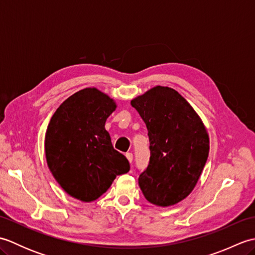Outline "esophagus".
<instances>
[{
  "instance_id": "esophagus-1",
  "label": "esophagus",
  "mask_w": 255,
  "mask_h": 255,
  "mask_svg": "<svg viewBox=\"0 0 255 255\" xmlns=\"http://www.w3.org/2000/svg\"><path fill=\"white\" fill-rule=\"evenodd\" d=\"M126 158L129 161V163H131V162H132V153H130V152L126 153Z\"/></svg>"
}]
</instances>
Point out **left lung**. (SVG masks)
Wrapping results in <instances>:
<instances>
[{"label":"left lung","instance_id":"obj_1","mask_svg":"<svg viewBox=\"0 0 255 255\" xmlns=\"http://www.w3.org/2000/svg\"><path fill=\"white\" fill-rule=\"evenodd\" d=\"M130 104L147 125L150 163L139 186L151 204L167 207L192 193L209 152V136L191 104L177 91L156 85Z\"/></svg>","mask_w":255,"mask_h":255}]
</instances>
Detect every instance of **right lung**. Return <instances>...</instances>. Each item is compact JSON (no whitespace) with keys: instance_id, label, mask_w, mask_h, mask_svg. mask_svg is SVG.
Segmentation results:
<instances>
[{"instance_id":"right-lung-1","label":"right lung","mask_w":255,"mask_h":255,"mask_svg":"<svg viewBox=\"0 0 255 255\" xmlns=\"http://www.w3.org/2000/svg\"><path fill=\"white\" fill-rule=\"evenodd\" d=\"M116 108L110 95L86 88L68 97L47 127V165L63 191L83 203L101 197L117 175L130 170L105 129L106 119Z\"/></svg>"}]
</instances>
